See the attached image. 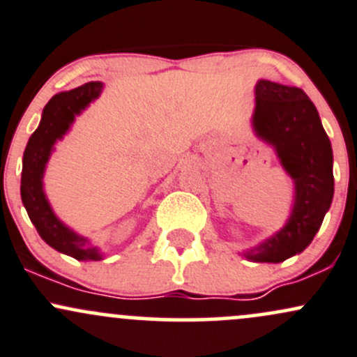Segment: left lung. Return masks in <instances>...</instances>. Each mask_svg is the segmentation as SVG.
Listing matches in <instances>:
<instances>
[{
  "mask_svg": "<svg viewBox=\"0 0 357 357\" xmlns=\"http://www.w3.org/2000/svg\"><path fill=\"white\" fill-rule=\"evenodd\" d=\"M254 130L273 144L295 181V206L287 225L244 254L254 262H281L307 249L334 197L332 147L319 112L303 89L261 79L256 84Z\"/></svg>",
  "mask_w": 357,
  "mask_h": 357,
  "instance_id": "left-lung-1",
  "label": "left lung"
}]
</instances>
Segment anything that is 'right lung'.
<instances>
[{
  "mask_svg": "<svg viewBox=\"0 0 357 357\" xmlns=\"http://www.w3.org/2000/svg\"><path fill=\"white\" fill-rule=\"evenodd\" d=\"M101 88L103 84L93 81V83H86L79 88L59 93L50 98L42 112L40 125L30 137L23 152L20 191H22V202L30 220L37 229L38 236L44 238L50 248L79 261H98L101 259V256L96 248L88 244L84 237H79L64 223L57 220L42 190V176H44L45 164L56 140L68 132L74 116L100 96Z\"/></svg>",
  "mask_w": 357,
  "mask_h": 357,
  "instance_id": "obj_1",
  "label": "right lung"
}]
</instances>
